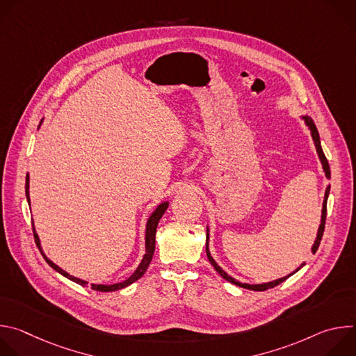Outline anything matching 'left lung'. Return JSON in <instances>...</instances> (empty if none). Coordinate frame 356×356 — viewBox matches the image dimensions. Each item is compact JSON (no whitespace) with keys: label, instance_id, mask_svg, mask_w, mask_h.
<instances>
[{"label":"left lung","instance_id":"8db88e82","mask_svg":"<svg viewBox=\"0 0 356 356\" xmlns=\"http://www.w3.org/2000/svg\"><path fill=\"white\" fill-rule=\"evenodd\" d=\"M302 120H304V122H306V125L309 127V129H310V132H312V136H313V140H314V145H316V149H317V154H318V158H320V162H321V165H323V169H324V173H325V177L327 179H331V172H330V165H328V161H327V158H325V155H324V152H323V147H321V142H320V135H318V131H317V127H316V124H314V121L309 117V115H302L301 117ZM328 194H330V186H327V190H325V195H324V201H323V211H321V224H320V227H318V232H317V238H316V241H314V245H313V248H312V252L313 253H316L317 252V249H318V246H320V242H321V238H323V234H324V228H325V217H327V200H328ZM209 241H210V234H209V227H207V242H206V252H207V258H209V261H210V264L214 266V269L220 273V276H222L227 282H229V283H232V284H236V286H239V287H243V289H248V290H255V291H265V290H268V289H272V287H275V286H277V284H280L282 282H284L287 277H290L291 275H294L297 270H300L304 265L306 264H301V266L300 268H297L293 273H290V275H287V276H284V277H280V279H277V280H273V282H269V283H262V284H248V283H241V282H238L236 279H234V277H231L227 272H224L220 266H218V264L214 261V258L211 257V253H210V249H209Z\"/></svg>","mask_w":356,"mask_h":356}]
</instances>
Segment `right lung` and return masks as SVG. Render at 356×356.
Here are the masks:
<instances>
[{
	"mask_svg": "<svg viewBox=\"0 0 356 356\" xmlns=\"http://www.w3.org/2000/svg\"><path fill=\"white\" fill-rule=\"evenodd\" d=\"M25 193H26V200H28V202H31V198H29V175H26ZM168 207H169V201L161 202V204L156 207V210H155L154 213H152L150 217L147 218L146 231H145V255H143V258H142L139 266L136 268V270H135L127 280H124V282H121V283H114V284H91V289H92V290H97V291H115V290H121V289H124V287L132 284L134 282H136L138 279H140V277L143 276V273L146 272V269H147V266H149L152 258H154L156 228H158L159 220L162 218V216L165 214V211L168 210ZM32 229H33L35 242H36V245H38V248H39V250H40V253H42V257L44 258L46 264H47L50 268H52V269H55L56 272H59L60 275H63L65 277H67L69 280H72V282H74V283H77V284H80V286H86L88 282L81 280V279H79V277H74V276L69 275V273L65 272L62 268H59L58 265H55L52 261L47 259V257L44 255L43 250H42L40 241H39V236H38V234H36V231H35V225H33V224H32Z\"/></svg>",
	"mask_w": 356,
	"mask_h": 356,
	"instance_id": "1",
	"label": "right lung"
}]
</instances>
